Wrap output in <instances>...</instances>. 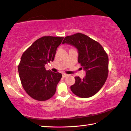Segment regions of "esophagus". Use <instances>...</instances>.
Instances as JSON below:
<instances>
[{"label": "esophagus", "instance_id": "esophagus-1", "mask_svg": "<svg viewBox=\"0 0 131 131\" xmlns=\"http://www.w3.org/2000/svg\"><path fill=\"white\" fill-rule=\"evenodd\" d=\"M67 76H68V74H63V77L65 78L67 77Z\"/></svg>", "mask_w": 131, "mask_h": 131}]
</instances>
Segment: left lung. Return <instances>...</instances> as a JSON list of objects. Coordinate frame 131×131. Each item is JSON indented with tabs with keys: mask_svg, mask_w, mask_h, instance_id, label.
<instances>
[{
	"mask_svg": "<svg viewBox=\"0 0 131 131\" xmlns=\"http://www.w3.org/2000/svg\"><path fill=\"white\" fill-rule=\"evenodd\" d=\"M65 43L77 49L78 62L86 72L82 79L75 77V84L70 87L71 91L79 97H91L100 91L107 79V54L99 43L82 33L67 36L63 41Z\"/></svg>",
	"mask_w": 131,
	"mask_h": 131,
	"instance_id": "1",
	"label": "left lung"
}]
</instances>
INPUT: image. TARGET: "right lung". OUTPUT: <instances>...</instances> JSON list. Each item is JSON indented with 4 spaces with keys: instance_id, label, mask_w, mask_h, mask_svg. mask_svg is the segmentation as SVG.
Returning <instances> with one entry per match:
<instances>
[{
    "instance_id": "add662e5",
    "label": "right lung",
    "mask_w": 131,
    "mask_h": 131,
    "mask_svg": "<svg viewBox=\"0 0 131 131\" xmlns=\"http://www.w3.org/2000/svg\"><path fill=\"white\" fill-rule=\"evenodd\" d=\"M63 39L44 36L36 40L22 54L18 66L20 79L24 90L33 99L46 101L55 94L62 74L47 71L45 66L53 61L57 48Z\"/></svg>"
}]
</instances>
